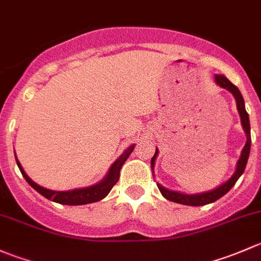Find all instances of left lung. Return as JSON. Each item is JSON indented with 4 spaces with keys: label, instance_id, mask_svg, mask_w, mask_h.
<instances>
[{
    "label": "left lung",
    "instance_id": "1",
    "mask_svg": "<svg viewBox=\"0 0 261 261\" xmlns=\"http://www.w3.org/2000/svg\"><path fill=\"white\" fill-rule=\"evenodd\" d=\"M215 82H216V84L220 85L221 88L229 90L233 95V98H235L236 107H238L239 114H240L241 124H243V128L246 134V143L245 146H244L243 150H241V155L240 158H239L238 163H236L235 173H233L232 176L225 182V184H222L221 186L216 187L215 190L207 191V192H202V193H196V195H186V193L167 190L163 186H161L160 184H157L158 189H160L161 193L163 195V197L172 201V202L181 203V205H187V206H203V205H207V203L215 202V201L219 200L220 197H222V196L226 195V193L229 192L231 187L236 184L239 177H240L241 174L244 173V171H245L249 154H250L251 136H250V122H249V114L245 109L244 98L243 95H241L240 90L238 89V87H235V85H233L226 76H224V75H219V74L215 75ZM157 155H158V149H155L154 155H153L152 160H150V167H152V171L154 170V162Z\"/></svg>",
    "mask_w": 261,
    "mask_h": 261
}]
</instances>
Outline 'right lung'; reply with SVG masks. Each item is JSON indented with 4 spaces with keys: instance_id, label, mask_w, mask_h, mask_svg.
Listing matches in <instances>:
<instances>
[{
    "instance_id": "1",
    "label": "right lung",
    "mask_w": 261,
    "mask_h": 261,
    "mask_svg": "<svg viewBox=\"0 0 261 261\" xmlns=\"http://www.w3.org/2000/svg\"><path fill=\"white\" fill-rule=\"evenodd\" d=\"M136 144H132L130 147H128L124 152L122 153L119 158L115 161L112 165V167L109 168L108 174L101 179L99 184L94 185V186L85 187V189H75L70 191H53L44 189V187L39 186L37 184H35L34 181L25 173L22 166L18 162V160L16 158V163H17L18 168H20L21 173H22L23 178L28 181V184L30 185L32 189H35L40 195H42L44 197H46L47 200L54 201V202L61 203V205H69V206H76V205H87V203H93L98 202V201L103 200L113 189L115 184L119 179V172L122 166L124 165V162L127 161V158L129 157L132 150L134 149Z\"/></svg>"
}]
</instances>
